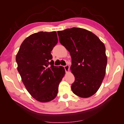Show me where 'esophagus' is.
Here are the masks:
<instances>
[{
    "mask_svg": "<svg viewBox=\"0 0 124 124\" xmlns=\"http://www.w3.org/2000/svg\"><path fill=\"white\" fill-rule=\"evenodd\" d=\"M64 68L65 69V72H68L69 70V66L68 65H66L65 66H64Z\"/></svg>",
    "mask_w": 124,
    "mask_h": 124,
    "instance_id": "1",
    "label": "esophagus"
}]
</instances>
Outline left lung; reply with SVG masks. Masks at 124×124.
<instances>
[{"instance_id": "1", "label": "left lung", "mask_w": 124, "mask_h": 124, "mask_svg": "<svg viewBox=\"0 0 124 124\" xmlns=\"http://www.w3.org/2000/svg\"><path fill=\"white\" fill-rule=\"evenodd\" d=\"M60 43L72 57L70 69L75 77L73 93L81 98L92 96L99 89L106 74V47L91 31L79 28L57 31Z\"/></svg>"}]
</instances>
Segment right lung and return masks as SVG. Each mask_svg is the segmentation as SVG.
Returning <instances> with one entry per match:
<instances>
[{"label":"right lung","mask_w":124,"mask_h":124,"mask_svg":"<svg viewBox=\"0 0 124 124\" xmlns=\"http://www.w3.org/2000/svg\"><path fill=\"white\" fill-rule=\"evenodd\" d=\"M58 42L56 31H39L30 35L20 46L16 57L18 72L29 94L40 102L57 96L65 74L62 67L54 66L51 51Z\"/></svg>","instance_id":"right-lung-1"}]
</instances>
